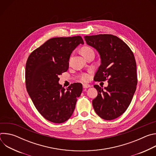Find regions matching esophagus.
Instances as JSON below:
<instances>
[{
  "label": "esophagus",
  "instance_id": "1",
  "mask_svg": "<svg viewBox=\"0 0 156 156\" xmlns=\"http://www.w3.org/2000/svg\"><path fill=\"white\" fill-rule=\"evenodd\" d=\"M83 88H88V87H91V85L87 84H83Z\"/></svg>",
  "mask_w": 156,
  "mask_h": 156
}]
</instances>
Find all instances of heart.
<instances>
[{
	"instance_id": "heart-1",
	"label": "heart",
	"mask_w": 156,
	"mask_h": 156,
	"mask_svg": "<svg viewBox=\"0 0 156 156\" xmlns=\"http://www.w3.org/2000/svg\"><path fill=\"white\" fill-rule=\"evenodd\" d=\"M81 52L82 54V55L84 56V58L86 57V56H87L89 54L92 53V52H94L93 50L90 48V47H87V46H84L81 48ZM89 75L87 74H84L81 76V80L83 81H87L88 79H89Z\"/></svg>"
}]
</instances>
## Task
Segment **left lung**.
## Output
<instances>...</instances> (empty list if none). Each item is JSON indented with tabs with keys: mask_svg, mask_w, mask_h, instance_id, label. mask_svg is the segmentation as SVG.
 Listing matches in <instances>:
<instances>
[{
	"mask_svg": "<svg viewBox=\"0 0 156 156\" xmlns=\"http://www.w3.org/2000/svg\"><path fill=\"white\" fill-rule=\"evenodd\" d=\"M86 42L94 48L101 58L95 81L108 79L104 89L94 85L98 94L93 99L96 113L110 120L122 115L128 107L137 85L136 63L133 52L117 36L98 34L84 36Z\"/></svg>",
	"mask_w": 156,
	"mask_h": 156,
	"instance_id": "8db88e82",
	"label": "left lung"
}]
</instances>
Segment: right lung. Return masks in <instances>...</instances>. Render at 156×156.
I'll return each instance as SVG.
<instances>
[{"label":"right lung","mask_w":156,"mask_h":156,"mask_svg":"<svg viewBox=\"0 0 156 156\" xmlns=\"http://www.w3.org/2000/svg\"><path fill=\"white\" fill-rule=\"evenodd\" d=\"M80 44L84 42L80 36L51 38L27 60L28 93L38 112L51 122L61 123L69 120L81 94V83L72 84L66 89L58 83L59 75L68 70L70 55Z\"/></svg>","instance_id":"1"}]
</instances>
